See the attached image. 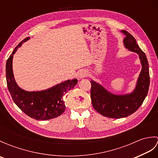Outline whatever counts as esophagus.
I'll return each mask as SVG.
<instances>
[{
    "label": "esophagus",
    "mask_w": 158,
    "mask_h": 158,
    "mask_svg": "<svg viewBox=\"0 0 158 158\" xmlns=\"http://www.w3.org/2000/svg\"><path fill=\"white\" fill-rule=\"evenodd\" d=\"M86 75H87V73H86L85 70H81L78 73V75H77V77H78L79 79H82V78H83V77H85Z\"/></svg>",
    "instance_id": "34e87169"
}]
</instances>
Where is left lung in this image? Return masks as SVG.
Instances as JSON below:
<instances>
[{
    "label": "left lung",
    "instance_id": "obj_1",
    "mask_svg": "<svg viewBox=\"0 0 158 158\" xmlns=\"http://www.w3.org/2000/svg\"><path fill=\"white\" fill-rule=\"evenodd\" d=\"M122 32L126 36L123 39L124 47L139 55L142 69L135 89L126 94H114L93 80L90 81L92 84L90 94L93 107L102 115L109 118L119 119L135 113L146 98L150 83L149 64L145 53L129 32L126 31H122Z\"/></svg>",
    "mask_w": 158,
    "mask_h": 158
}]
</instances>
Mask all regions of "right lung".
<instances>
[{
    "mask_svg": "<svg viewBox=\"0 0 158 158\" xmlns=\"http://www.w3.org/2000/svg\"><path fill=\"white\" fill-rule=\"evenodd\" d=\"M30 39L26 37L20 42L10 55L6 63V84L15 105L31 118L36 120H48L60 116L64 112L65 104L62 97L77 84V79L58 83L41 91L28 92L17 84L13 73V55L22 43Z\"/></svg>",
    "mask_w": 158,
    "mask_h": 158,
    "instance_id": "add662e5",
    "label": "right lung"
}]
</instances>
